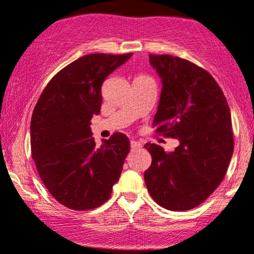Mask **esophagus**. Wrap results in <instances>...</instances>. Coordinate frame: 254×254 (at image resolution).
I'll return each instance as SVG.
<instances>
[{"label": "esophagus", "mask_w": 254, "mask_h": 254, "mask_svg": "<svg viewBox=\"0 0 254 254\" xmlns=\"http://www.w3.org/2000/svg\"><path fill=\"white\" fill-rule=\"evenodd\" d=\"M140 147H142V144L139 142H137V140H130V148L132 149H138Z\"/></svg>", "instance_id": "34e87169"}]
</instances>
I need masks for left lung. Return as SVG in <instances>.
I'll list each match as a JSON object with an SVG mask.
<instances>
[{"mask_svg": "<svg viewBox=\"0 0 254 254\" xmlns=\"http://www.w3.org/2000/svg\"><path fill=\"white\" fill-rule=\"evenodd\" d=\"M149 63L162 80L155 132L179 139V145L168 153L145 143L152 164L144 172V182L158 205L187 211L204 202L227 172L233 153L230 107L202 67L165 54H150Z\"/></svg>", "mask_w": 254, "mask_h": 254, "instance_id": "left-lung-1", "label": "left lung"}]
</instances>
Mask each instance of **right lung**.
Returning <instances> with one entry per match:
<instances>
[{
  "label": "right lung",
  "mask_w": 254,
  "mask_h": 254,
  "mask_svg": "<svg viewBox=\"0 0 254 254\" xmlns=\"http://www.w3.org/2000/svg\"><path fill=\"white\" fill-rule=\"evenodd\" d=\"M130 57L79 58L50 80L34 107L32 158L48 191L71 210L99 207L120 179L129 139L117 132L96 147L90 121L100 114L102 82Z\"/></svg>",
  "instance_id": "add662e5"
}]
</instances>
